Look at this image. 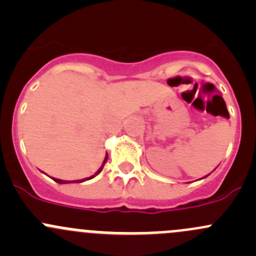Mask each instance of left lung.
Instances as JSON below:
<instances>
[{
	"instance_id": "8db88e82",
	"label": "left lung",
	"mask_w": 256,
	"mask_h": 256,
	"mask_svg": "<svg viewBox=\"0 0 256 256\" xmlns=\"http://www.w3.org/2000/svg\"><path fill=\"white\" fill-rule=\"evenodd\" d=\"M226 116H229V114H228V112H226Z\"/></svg>"
}]
</instances>
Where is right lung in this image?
Here are the masks:
<instances>
[{
    "instance_id": "add662e5",
    "label": "right lung",
    "mask_w": 256,
    "mask_h": 256,
    "mask_svg": "<svg viewBox=\"0 0 256 256\" xmlns=\"http://www.w3.org/2000/svg\"><path fill=\"white\" fill-rule=\"evenodd\" d=\"M106 161H108V154H106V157H105V160H104V162H102V167H100L99 170H98L96 172H95L94 174V176H92V177H88V178H84V180H76V183H79V182H84V180H92V178H94L95 176H98V174H100V172H102V167H104V164H106ZM54 180H56V182H58V183H69V180H56V178H53Z\"/></svg>"
}]
</instances>
